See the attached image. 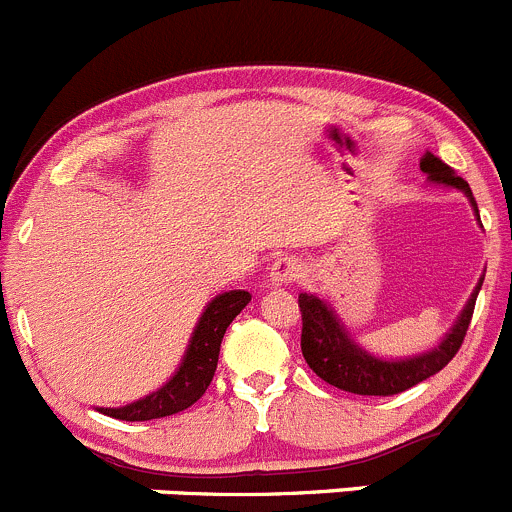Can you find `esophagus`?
Masks as SVG:
<instances>
[{"label":"esophagus","instance_id":"obj_1","mask_svg":"<svg viewBox=\"0 0 512 512\" xmlns=\"http://www.w3.org/2000/svg\"><path fill=\"white\" fill-rule=\"evenodd\" d=\"M303 276V261L298 256H281L271 263V281L276 286H288Z\"/></svg>","mask_w":512,"mask_h":512}]
</instances>
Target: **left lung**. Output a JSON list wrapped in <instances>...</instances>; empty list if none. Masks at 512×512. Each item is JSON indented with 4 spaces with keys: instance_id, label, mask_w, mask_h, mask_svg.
Segmentation results:
<instances>
[{
    "instance_id": "1",
    "label": "left lung",
    "mask_w": 512,
    "mask_h": 512,
    "mask_svg": "<svg viewBox=\"0 0 512 512\" xmlns=\"http://www.w3.org/2000/svg\"><path fill=\"white\" fill-rule=\"evenodd\" d=\"M421 171L428 174V179L433 184L450 186V189H458L468 196L470 206H473L475 216H478V204L473 199V191H470L468 181L460 179L448 164L426 151V156L421 159ZM480 286H483V278L478 281L475 291L470 293L468 303L460 311L455 326L445 333L443 341L433 348V351L421 353V356L413 358H398V361H383V358L371 356L368 351H363L351 336H348L346 326L341 323V318L336 316L331 306L326 301H321L313 293H301L298 296V308H301V351L306 363L311 366V371L318 378H323L331 386L341 388V391L356 393V396H396V393L408 391L416 383L426 381V378L435 376L440 368L448 366L453 361V356L458 353L460 343H463L465 331L470 326V318H473L475 298H478Z\"/></svg>"
}]
</instances>
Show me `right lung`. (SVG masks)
<instances>
[{
    "mask_svg": "<svg viewBox=\"0 0 512 512\" xmlns=\"http://www.w3.org/2000/svg\"><path fill=\"white\" fill-rule=\"evenodd\" d=\"M249 301V291L219 293L201 313L179 371L159 391L149 393L146 398H139L129 406L99 408V411L109 418H119V421H154V418L174 416V413L194 406L214 378L226 328L244 311Z\"/></svg>",
    "mask_w": 512,
    "mask_h": 512,
    "instance_id": "1",
    "label": "right lung"
}]
</instances>
